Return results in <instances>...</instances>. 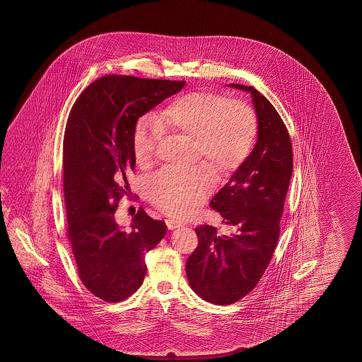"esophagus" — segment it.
Masks as SVG:
<instances>
[{
	"label": "esophagus",
	"instance_id": "esophagus-1",
	"mask_svg": "<svg viewBox=\"0 0 362 362\" xmlns=\"http://www.w3.org/2000/svg\"><path fill=\"white\" fill-rule=\"evenodd\" d=\"M165 223H167V226H168V229H170V230H173V229H177L180 226H182V223H181V221H178V220H173V218L165 220Z\"/></svg>",
	"mask_w": 362,
	"mask_h": 362
}]
</instances>
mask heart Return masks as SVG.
<instances>
[{"mask_svg": "<svg viewBox=\"0 0 362 362\" xmlns=\"http://www.w3.org/2000/svg\"><path fill=\"white\" fill-rule=\"evenodd\" d=\"M256 116L246 103L220 93H187L172 100L160 114L141 119L132 137L136 162L153 160L162 131L195 139L197 154L217 177H226L246 160L256 139ZM214 178L204 165L164 170L148 178L147 195L155 207L175 216L189 215L206 199Z\"/></svg>", "mask_w": 362, "mask_h": 362, "instance_id": "obj_1", "label": "heart"}]
</instances>
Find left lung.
Masks as SVG:
<instances>
[{"label": "left lung", "instance_id": "left-lung-1", "mask_svg": "<svg viewBox=\"0 0 362 362\" xmlns=\"http://www.w3.org/2000/svg\"><path fill=\"white\" fill-rule=\"evenodd\" d=\"M228 86L251 94L257 141L209 202L234 231L218 234L211 225L195 228L199 243L186 262L192 291L216 305L240 300L259 284L277 246L293 165L290 136L277 110L254 86Z\"/></svg>", "mask_w": 362, "mask_h": 362}]
</instances>
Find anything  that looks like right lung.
Masks as SVG:
<instances>
[{"label": "right lung", "mask_w": 362, "mask_h": 362, "mask_svg": "<svg viewBox=\"0 0 362 362\" xmlns=\"http://www.w3.org/2000/svg\"><path fill=\"white\" fill-rule=\"evenodd\" d=\"M185 81L108 75L95 80L71 108L64 132V200L69 242L80 279L97 298L116 303L139 290L145 255L167 225L139 208L129 228L116 223L115 209L131 189L132 137L137 120L184 88Z\"/></svg>", "instance_id": "obj_1"}]
</instances>
